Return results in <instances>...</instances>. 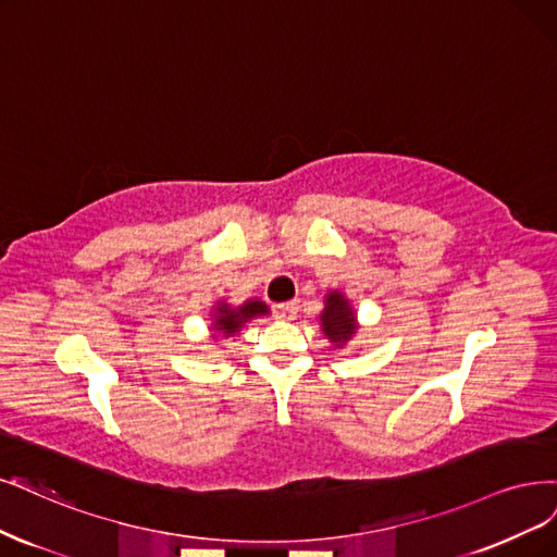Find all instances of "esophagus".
<instances>
[{
	"mask_svg": "<svg viewBox=\"0 0 557 557\" xmlns=\"http://www.w3.org/2000/svg\"><path fill=\"white\" fill-rule=\"evenodd\" d=\"M276 318H278V320H285V322L295 320V318H297V304H295V301L278 304V306H276Z\"/></svg>",
	"mask_w": 557,
	"mask_h": 557,
	"instance_id": "obj_1",
	"label": "esophagus"
}]
</instances>
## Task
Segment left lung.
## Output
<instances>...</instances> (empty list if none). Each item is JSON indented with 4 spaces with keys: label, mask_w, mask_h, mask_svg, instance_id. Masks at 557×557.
I'll list each match as a JSON object with an SVG mask.
<instances>
[{
    "label": "left lung",
    "mask_w": 557,
    "mask_h": 557,
    "mask_svg": "<svg viewBox=\"0 0 557 557\" xmlns=\"http://www.w3.org/2000/svg\"><path fill=\"white\" fill-rule=\"evenodd\" d=\"M320 330L334 350H343L355 341L359 332V320L355 306L341 290H330L324 295V309L320 313Z\"/></svg>",
    "instance_id": "1"
}]
</instances>
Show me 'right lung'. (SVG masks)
<instances>
[{
	"label": "right lung",
	"mask_w": 557,
	"mask_h": 557,
	"mask_svg": "<svg viewBox=\"0 0 557 557\" xmlns=\"http://www.w3.org/2000/svg\"><path fill=\"white\" fill-rule=\"evenodd\" d=\"M260 315H270V309L260 299H246L239 306H233L227 299H219L212 306V313H209V320H212L209 332H212V338H230L239 334L246 327V322Z\"/></svg>",
	"instance_id": "add662e5"
}]
</instances>
